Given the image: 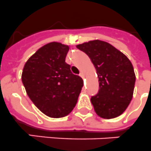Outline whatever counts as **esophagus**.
<instances>
[{
	"instance_id": "obj_1",
	"label": "esophagus",
	"mask_w": 151,
	"mask_h": 151,
	"mask_svg": "<svg viewBox=\"0 0 151 151\" xmlns=\"http://www.w3.org/2000/svg\"><path fill=\"white\" fill-rule=\"evenodd\" d=\"M80 76H81V77L82 78H84V74H83V72H81V73H80V74H79Z\"/></svg>"
}]
</instances>
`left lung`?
<instances>
[{
	"mask_svg": "<svg viewBox=\"0 0 151 151\" xmlns=\"http://www.w3.org/2000/svg\"><path fill=\"white\" fill-rule=\"evenodd\" d=\"M77 47L89 57L99 78L98 93L91 98L96 114L104 119L122 114L132 100L136 81L131 62L102 40H91Z\"/></svg>",
	"mask_w": 151,
	"mask_h": 151,
	"instance_id": "8db88e82",
	"label": "left lung"
}]
</instances>
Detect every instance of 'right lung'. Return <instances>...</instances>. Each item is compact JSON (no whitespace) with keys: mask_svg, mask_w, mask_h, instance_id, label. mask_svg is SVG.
Returning <instances> with one entry per match:
<instances>
[{"mask_svg":"<svg viewBox=\"0 0 151 151\" xmlns=\"http://www.w3.org/2000/svg\"><path fill=\"white\" fill-rule=\"evenodd\" d=\"M69 47L51 42L41 47L26 62L21 80L26 92L47 116L60 118L75 107L83 85L65 62Z\"/></svg>","mask_w":151,"mask_h":151,"instance_id":"obj_1","label":"right lung"}]
</instances>
